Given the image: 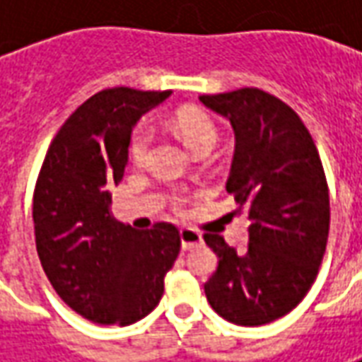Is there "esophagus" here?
<instances>
[{
	"label": "esophagus",
	"mask_w": 362,
	"mask_h": 362,
	"mask_svg": "<svg viewBox=\"0 0 362 362\" xmlns=\"http://www.w3.org/2000/svg\"><path fill=\"white\" fill-rule=\"evenodd\" d=\"M180 240H182V248L184 250H192V248H197L199 244L204 243L202 235L194 230V228H182L180 230Z\"/></svg>",
	"instance_id": "esophagus-1"
}]
</instances>
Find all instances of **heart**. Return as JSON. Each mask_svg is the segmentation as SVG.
I'll use <instances>...</instances> for the list:
<instances>
[{
	"instance_id": "heart-1",
	"label": "heart",
	"mask_w": 362,
	"mask_h": 362,
	"mask_svg": "<svg viewBox=\"0 0 362 362\" xmlns=\"http://www.w3.org/2000/svg\"><path fill=\"white\" fill-rule=\"evenodd\" d=\"M173 124L176 127V132L182 135L184 143L196 155L202 153V151H211L217 139H219L217 124L207 114H202V112H176ZM151 143H153V126L145 119V122L135 126L132 139H129V153H132V158H134L135 163H143L145 160L147 153H149ZM174 205L182 207L184 205V197H174Z\"/></svg>"
}]
</instances>
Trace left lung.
I'll list each match as a JSON object with an SVG mask.
<instances>
[{
  "instance_id": "left-lung-1",
  "label": "left lung",
  "mask_w": 362,
  "mask_h": 362,
  "mask_svg": "<svg viewBox=\"0 0 362 362\" xmlns=\"http://www.w3.org/2000/svg\"><path fill=\"white\" fill-rule=\"evenodd\" d=\"M199 100L235 129L227 192L250 219L244 254L204 236L219 256L205 296L228 322L264 326L293 310L318 275L329 233L324 166L303 119L277 96L246 87Z\"/></svg>"
}]
</instances>
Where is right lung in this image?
<instances>
[{
    "instance_id": "right-lung-1",
    "label": "right lung",
    "mask_w": 362,
    "mask_h": 362,
    "mask_svg": "<svg viewBox=\"0 0 362 362\" xmlns=\"http://www.w3.org/2000/svg\"><path fill=\"white\" fill-rule=\"evenodd\" d=\"M170 90L104 89L59 127L33 197L36 252L59 298L83 318L129 326L160 300L180 252L170 223L135 230L112 217L135 122Z\"/></svg>"
}]
</instances>
